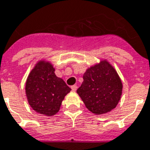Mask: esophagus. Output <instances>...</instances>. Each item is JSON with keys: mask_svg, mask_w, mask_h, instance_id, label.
<instances>
[{"mask_svg": "<svg viewBox=\"0 0 150 150\" xmlns=\"http://www.w3.org/2000/svg\"><path fill=\"white\" fill-rule=\"evenodd\" d=\"M71 90L73 92H75L77 90V85H72L71 86Z\"/></svg>", "mask_w": 150, "mask_h": 150, "instance_id": "obj_1", "label": "esophagus"}]
</instances>
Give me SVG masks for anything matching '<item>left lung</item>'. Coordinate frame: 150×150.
<instances>
[{
    "label": "left lung",
    "mask_w": 150,
    "mask_h": 150,
    "mask_svg": "<svg viewBox=\"0 0 150 150\" xmlns=\"http://www.w3.org/2000/svg\"><path fill=\"white\" fill-rule=\"evenodd\" d=\"M77 89L87 109L96 115L111 111L121 98L122 83L118 73L106 60L88 68Z\"/></svg>",
    "instance_id": "obj_1"
}]
</instances>
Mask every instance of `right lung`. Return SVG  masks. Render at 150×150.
<instances>
[{
  "mask_svg": "<svg viewBox=\"0 0 150 150\" xmlns=\"http://www.w3.org/2000/svg\"><path fill=\"white\" fill-rule=\"evenodd\" d=\"M53 65L40 61L26 82V95L31 107L41 115L53 116L59 111L65 96L71 92L62 79L54 73Z\"/></svg>",
  "mask_w": 150,
  "mask_h": 150,
  "instance_id": "1",
  "label": "right lung"
}]
</instances>
